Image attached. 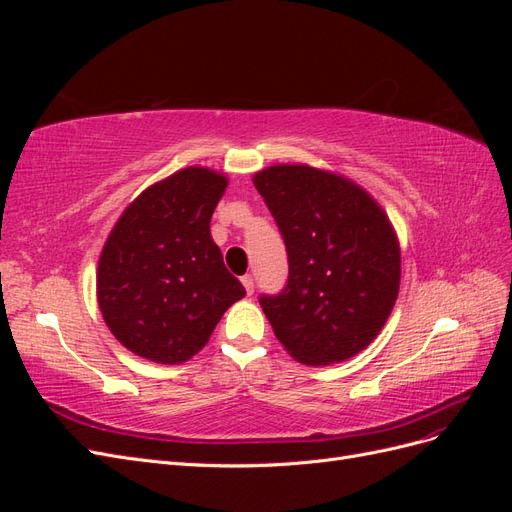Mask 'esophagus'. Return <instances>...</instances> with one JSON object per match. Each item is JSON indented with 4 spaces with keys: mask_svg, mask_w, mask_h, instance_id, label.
<instances>
[{
    "mask_svg": "<svg viewBox=\"0 0 512 512\" xmlns=\"http://www.w3.org/2000/svg\"><path fill=\"white\" fill-rule=\"evenodd\" d=\"M241 282H243V286H245V292H247V294H252V292H254V277H252V275H243V277H241Z\"/></svg>",
    "mask_w": 512,
    "mask_h": 512,
    "instance_id": "1",
    "label": "esophagus"
}]
</instances>
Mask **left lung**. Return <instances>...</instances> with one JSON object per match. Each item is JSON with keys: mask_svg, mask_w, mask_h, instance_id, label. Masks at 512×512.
<instances>
[{"mask_svg": "<svg viewBox=\"0 0 512 512\" xmlns=\"http://www.w3.org/2000/svg\"><path fill=\"white\" fill-rule=\"evenodd\" d=\"M288 254L282 292L260 305L294 359L346 361L371 344L399 292V245L378 203L359 185L301 164L254 177Z\"/></svg>", "mask_w": 512, "mask_h": 512, "instance_id": "left-lung-1", "label": "left lung"}]
</instances>
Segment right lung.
Segmentation results:
<instances>
[{
	"label": "right lung",
	"mask_w": 512,
	"mask_h": 512,
	"mask_svg": "<svg viewBox=\"0 0 512 512\" xmlns=\"http://www.w3.org/2000/svg\"><path fill=\"white\" fill-rule=\"evenodd\" d=\"M226 177L183 168L123 211L98 265V303L119 342L175 365L207 344L226 309L245 297L209 222Z\"/></svg>",
	"instance_id": "obj_1"
}]
</instances>
